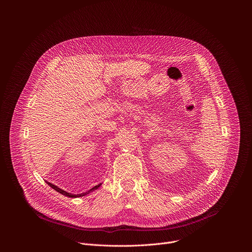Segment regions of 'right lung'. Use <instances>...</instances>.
I'll return each mask as SVG.
<instances>
[{"mask_svg": "<svg viewBox=\"0 0 252 252\" xmlns=\"http://www.w3.org/2000/svg\"><path fill=\"white\" fill-rule=\"evenodd\" d=\"M47 184L52 188V189H54L56 191H58V192H60L61 194H63V195H64V196H67V197H73V198H77V197H83V196H85V195H87V194H89V193H91V192H93V191H94V190H96L101 185H102V183H100V184H98V185H96V186H94V188H92L91 189H89L88 191H86V192H83V193H78V194H74V193H70V192H67V191H65V190H63V189H60L59 187H57V186H55V185H53V184H51V183H49V182H47Z\"/></svg>", "mask_w": 252, "mask_h": 252, "instance_id": "obj_1", "label": "right lung"}]
</instances>
